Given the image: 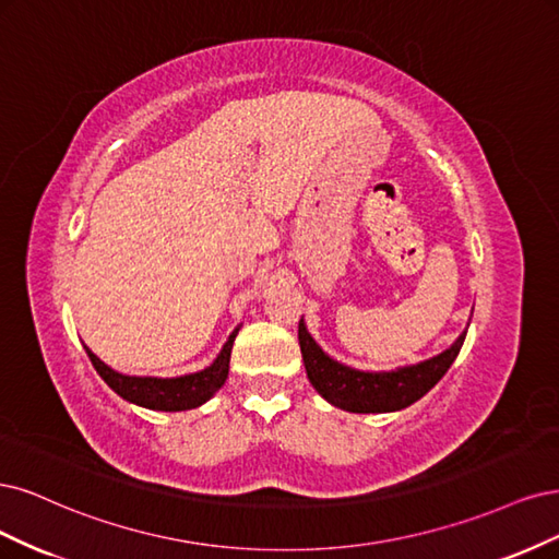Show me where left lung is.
Segmentation results:
<instances>
[{
  "label": "left lung",
  "instance_id": "8db88e82",
  "mask_svg": "<svg viewBox=\"0 0 559 559\" xmlns=\"http://www.w3.org/2000/svg\"><path fill=\"white\" fill-rule=\"evenodd\" d=\"M464 336L466 332L457 336L453 346L425 359V362L400 367L394 371H359L332 359L306 330L304 318L299 320V348L306 376H309L311 385L322 400L350 413L402 411L425 397L441 381L450 365L455 362Z\"/></svg>",
  "mask_w": 559,
  "mask_h": 559
}]
</instances>
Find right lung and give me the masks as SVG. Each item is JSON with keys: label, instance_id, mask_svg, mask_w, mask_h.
Listing matches in <instances>:
<instances>
[{"label": "right lung", "instance_id": "1", "mask_svg": "<svg viewBox=\"0 0 559 559\" xmlns=\"http://www.w3.org/2000/svg\"><path fill=\"white\" fill-rule=\"evenodd\" d=\"M241 325L234 330L223 346L221 355L213 359V365L186 373L176 378H155V376H124L114 371L109 365H104L102 359L85 346V353L90 362L97 369V373L104 378V383L109 385L124 402H132L136 406L151 408V411H188L202 406L209 402L215 392H218L229 373V355L234 338H237Z\"/></svg>", "mask_w": 559, "mask_h": 559}]
</instances>
